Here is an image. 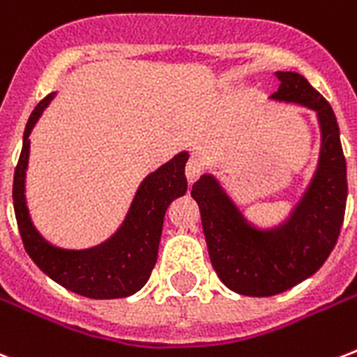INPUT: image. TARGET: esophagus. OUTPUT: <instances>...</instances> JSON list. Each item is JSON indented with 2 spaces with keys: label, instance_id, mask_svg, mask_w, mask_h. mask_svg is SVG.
Listing matches in <instances>:
<instances>
[{
  "label": "esophagus",
  "instance_id": "obj_1",
  "mask_svg": "<svg viewBox=\"0 0 357 357\" xmlns=\"http://www.w3.org/2000/svg\"><path fill=\"white\" fill-rule=\"evenodd\" d=\"M185 176H187V181L189 185H192L195 181L200 179L202 176V162L197 159V157H190L189 162H187V167H185Z\"/></svg>",
  "mask_w": 357,
  "mask_h": 357
}]
</instances>
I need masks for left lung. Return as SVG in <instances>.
<instances>
[{
  "label": "left lung",
  "mask_w": 357,
  "mask_h": 357,
  "mask_svg": "<svg viewBox=\"0 0 357 357\" xmlns=\"http://www.w3.org/2000/svg\"><path fill=\"white\" fill-rule=\"evenodd\" d=\"M275 78L279 88L271 97L317 110L322 127L318 172L292 219L260 232L243 221L211 176L190 190L217 275L230 290L252 298L281 294L317 273L335 247L347 209V160L330 102L298 73H275Z\"/></svg>",
  "instance_id": "8db88e82"
}]
</instances>
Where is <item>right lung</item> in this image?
<instances>
[{
  "instance_id": "add662e5",
  "label": "right lung",
  "mask_w": 357,
  "mask_h": 357,
  "mask_svg": "<svg viewBox=\"0 0 357 357\" xmlns=\"http://www.w3.org/2000/svg\"><path fill=\"white\" fill-rule=\"evenodd\" d=\"M54 93L35 106L26 130L20 159L15 168L13 202L22 243L29 258L46 275L70 292L93 299L127 298L148 282L157 262L165 213L174 198L187 190L185 162L189 153L176 155L170 162L144 179L123 227L110 241L89 251L56 249L35 232L24 198V176L29 155V132Z\"/></svg>"
}]
</instances>
